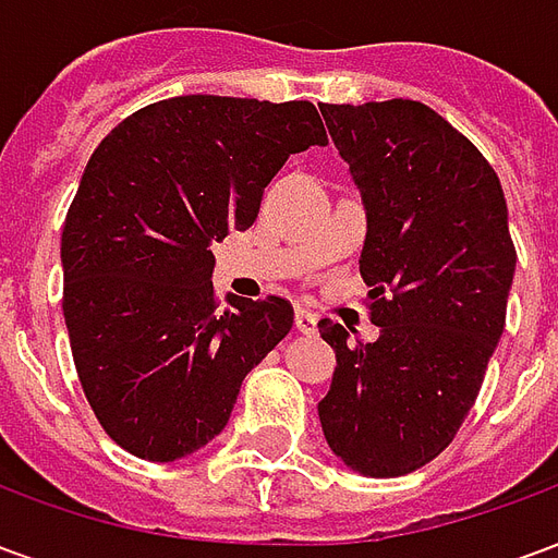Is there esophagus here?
<instances>
[{"label": "esophagus", "instance_id": "1", "mask_svg": "<svg viewBox=\"0 0 558 558\" xmlns=\"http://www.w3.org/2000/svg\"><path fill=\"white\" fill-rule=\"evenodd\" d=\"M295 328H299L302 335H314V331H316V316L311 314V311L299 307V311H295Z\"/></svg>", "mask_w": 558, "mask_h": 558}]
</instances>
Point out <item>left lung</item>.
<instances>
[{
    "label": "left lung",
    "instance_id": "1",
    "mask_svg": "<svg viewBox=\"0 0 558 558\" xmlns=\"http://www.w3.org/2000/svg\"><path fill=\"white\" fill-rule=\"evenodd\" d=\"M362 191L374 343L323 319L338 355L319 421L359 475L395 478L442 454L478 398L514 280L502 184L487 158L421 101L323 104Z\"/></svg>",
    "mask_w": 558,
    "mask_h": 558
}]
</instances>
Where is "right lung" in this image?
I'll return each mask as SVG.
<instances>
[{
	"instance_id": "obj_1",
	"label": "right lung",
	"mask_w": 558,
	"mask_h": 558,
	"mask_svg": "<svg viewBox=\"0 0 558 558\" xmlns=\"http://www.w3.org/2000/svg\"><path fill=\"white\" fill-rule=\"evenodd\" d=\"M326 143L311 101L182 95L95 148L62 230V311L80 386L116 445L170 463L227 427L292 307L278 295L218 307L211 244L254 223L290 155Z\"/></svg>"
}]
</instances>
